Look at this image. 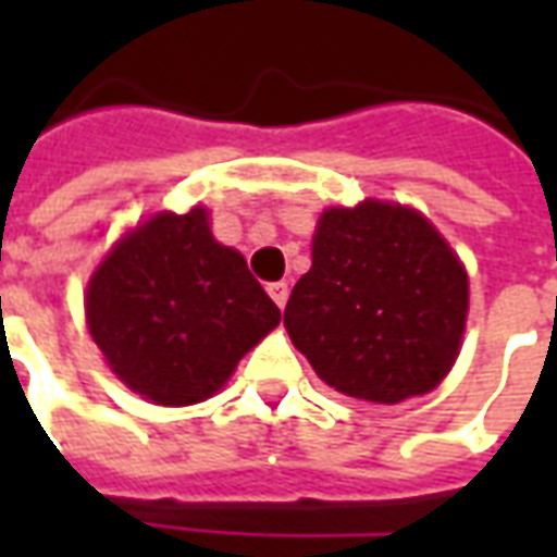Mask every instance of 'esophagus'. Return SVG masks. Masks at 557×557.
I'll use <instances>...</instances> for the list:
<instances>
[{"instance_id":"1","label":"esophagus","mask_w":557,"mask_h":557,"mask_svg":"<svg viewBox=\"0 0 557 557\" xmlns=\"http://www.w3.org/2000/svg\"><path fill=\"white\" fill-rule=\"evenodd\" d=\"M268 295H271V298H274V304H277L280 310H283V307H286V301H289V286H286V283H271V286H268Z\"/></svg>"}]
</instances>
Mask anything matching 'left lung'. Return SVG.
Returning a JSON list of instances; mask_svg holds the SVG:
<instances>
[{"label":"left lung","instance_id":"8db88e82","mask_svg":"<svg viewBox=\"0 0 557 557\" xmlns=\"http://www.w3.org/2000/svg\"><path fill=\"white\" fill-rule=\"evenodd\" d=\"M466 313V268L430 220L363 202L322 214L283 325L322 382L394 406L447 375Z\"/></svg>","mask_w":557,"mask_h":557}]
</instances>
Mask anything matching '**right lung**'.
<instances>
[{
  "instance_id": "add662e5",
  "label": "right lung",
  "mask_w": 557,
  "mask_h": 557,
  "mask_svg": "<svg viewBox=\"0 0 557 557\" xmlns=\"http://www.w3.org/2000/svg\"><path fill=\"white\" fill-rule=\"evenodd\" d=\"M86 315L113 373L158 406L211 397L280 322L244 256L214 242L202 208L154 214L115 244L91 277Z\"/></svg>"
}]
</instances>
